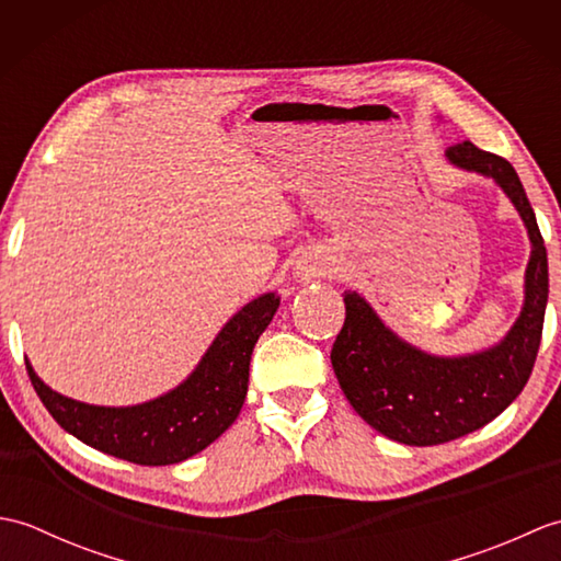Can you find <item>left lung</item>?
<instances>
[{
	"label": "left lung",
	"mask_w": 561,
	"mask_h": 561,
	"mask_svg": "<svg viewBox=\"0 0 561 561\" xmlns=\"http://www.w3.org/2000/svg\"><path fill=\"white\" fill-rule=\"evenodd\" d=\"M458 169L494 178L530 236L526 301L508 335L478 354L434 356L402 342L359 294H344V325L330 362L350 404L376 432L404 446H436L490 424L526 388L538 356L547 291V250L538 219L506 159L472 141L448 147Z\"/></svg>",
	"instance_id": "1"
}]
</instances>
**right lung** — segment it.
<instances>
[{"mask_svg": "<svg viewBox=\"0 0 561 561\" xmlns=\"http://www.w3.org/2000/svg\"><path fill=\"white\" fill-rule=\"evenodd\" d=\"M277 308L274 291L245 304L181 386L133 408L65 398L47 388L28 362L26 371L53 420L87 446L137 465H173L205 450L236 422L248 392L250 354Z\"/></svg>", "mask_w": 561, "mask_h": 561, "instance_id": "add662e5", "label": "right lung"}]
</instances>
